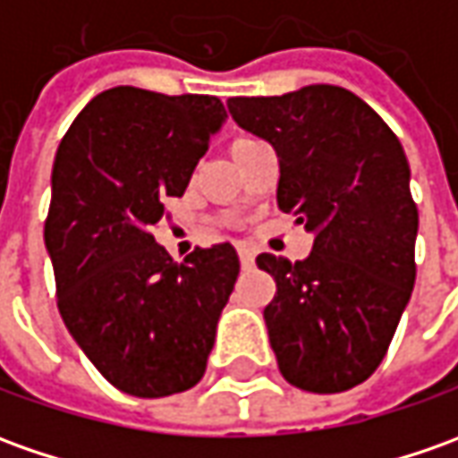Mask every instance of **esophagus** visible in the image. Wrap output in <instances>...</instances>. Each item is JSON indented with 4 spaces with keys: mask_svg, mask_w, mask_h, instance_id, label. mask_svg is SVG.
<instances>
[{
    "mask_svg": "<svg viewBox=\"0 0 458 458\" xmlns=\"http://www.w3.org/2000/svg\"><path fill=\"white\" fill-rule=\"evenodd\" d=\"M238 255H241L242 268H253V263H255L253 250H248V248H241V250H238Z\"/></svg>",
    "mask_w": 458,
    "mask_h": 458,
    "instance_id": "1",
    "label": "esophagus"
}]
</instances>
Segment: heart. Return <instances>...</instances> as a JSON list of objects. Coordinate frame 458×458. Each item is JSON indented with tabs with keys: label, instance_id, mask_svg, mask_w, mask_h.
<instances>
[{
	"label": "heart",
	"instance_id": "1",
	"mask_svg": "<svg viewBox=\"0 0 458 458\" xmlns=\"http://www.w3.org/2000/svg\"><path fill=\"white\" fill-rule=\"evenodd\" d=\"M248 142H253V140H238V142L233 145V152L238 150V148H242V145H248Z\"/></svg>",
	"mask_w": 458,
	"mask_h": 458
}]
</instances>
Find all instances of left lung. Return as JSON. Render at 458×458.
Here are the masks:
<instances>
[{"label":"left lung","instance_id":"left-lung-1","mask_svg":"<svg viewBox=\"0 0 458 458\" xmlns=\"http://www.w3.org/2000/svg\"><path fill=\"white\" fill-rule=\"evenodd\" d=\"M228 110L276 148L278 208L316 235L303 260L255 258L278 285L263 310L278 369L310 394L348 391L384 360L416 281L419 210L403 148L335 85L230 98Z\"/></svg>","mask_w":458,"mask_h":458}]
</instances>
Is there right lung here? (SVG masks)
<instances>
[{
    "instance_id": "obj_1",
    "label": "right lung",
    "mask_w": 458,
    "mask_h": 458,
    "mask_svg": "<svg viewBox=\"0 0 458 458\" xmlns=\"http://www.w3.org/2000/svg\"><path fill=\"white\" fill-rule=\"evenodd\" d=\"M225 117L213 95L112 87L59 142L45 220L59 316L130 396H173L203 378L241 273L230 242L175 263L152 235Z\"/></svg>"
}]
</instances>
